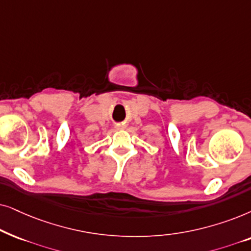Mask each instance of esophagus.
I'll list each match as a JSON object with an SVG mask.
<instances>
[{
  "instance_id": "34e87169",
  "label": "esophagus",
  "mask_w": 251,
  "mask_h": 251,
  "mask_svg": "<svg viewBox=\"0 0 251 251\" xmlns=\"http://www.w3.org/2000/svg\"><path fill=\"white\" fill-rule=\"evenodd\" d=\"M125 127H126L125 124H122V123H120V124H117V128H118V129H124Z\"/></svg>"
}]
</instances>
